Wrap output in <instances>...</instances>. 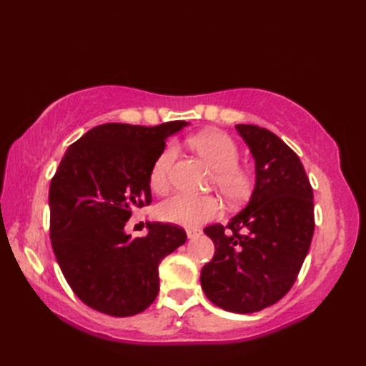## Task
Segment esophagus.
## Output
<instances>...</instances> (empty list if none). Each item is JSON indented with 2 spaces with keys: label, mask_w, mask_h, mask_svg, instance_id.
<instances>
[{
  "label": "esophagus",
  "mask_w": 366,
  "mask_h": 366,
  "mask_svg": "<svg viewBox=\"0 0 366 366\" xmlns=\"http://www.w3.org/2000/svg\"><path fill=\"white\" fill-rule=\"evenodd\" d=\"M185 231H187V237L189 239H195V237H198L201 234V229H198V228H187Z\"/></svg>",
  "instance_id": "1"
}]
</instances>
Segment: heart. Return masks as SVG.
<instances>
[{
  "label": "heart",
  "instance_id": "obj_1",
  "mask_svg": "<svg viewBox=\"0 0 366 366\" xmlns=\"http://www.w3.org/2000/svg\"><path fill=\"white\" fill-rule=\"evenodd\" d=\"M192 146L214 168L212 184L231 203H240L252 193L253 177L239 165L240 151L234 139L223 132H204L192 139ZM177 149L167 146L154 162L149 184L155 193L167 192L169 187V171ZM220 201L214 195L193 197L177 193L162 201L157 206V217L163 222L195 228L220 214Z\"/></svg>",
  "mask_w": 366,
  "mask_h": 366
}]
</instances>
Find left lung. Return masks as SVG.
Returning <instances> with one entry per match:
<instances>
[{"label":"left lung","instance_id":"left-lung-1","mask_svg":"<svg viewBox=\"0 0 366 366\" xmlns=\"http://www.w3.org/2000/svg\"><path fill=\"white\" fill-rule=\"evenodd\" d=\"M254 159L256 184L242 212L204 228L215 253L201 269L206 297L227 312L254 313L285 297L315 232L313 189L300 159L270 130L237 124Z\"/></svg>","mask_w":366,"mask_h":366}]
</instances>
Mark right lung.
<instances>
[{
    "label": "right lung",
    "mask_w": 366,
    "mask_h": 366,
    "mask_svg": "<svg viewBox=\"0 0 366 366\" xmlns=\"http://www.w3.org/2000/svg\"><path fill=\"white\" fill-rule=\"evenodd\" d=\"M187 124H102L69 146L51 179L54 256L76 297L100 313L144 312L159 294V264L187 240L169 223H147L144 237L124 231L135 207L151 204V169L167 138Z\"/></svg>",
    "instance_id": "obj_1"
}]
</instances>
